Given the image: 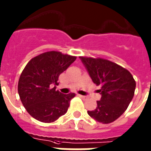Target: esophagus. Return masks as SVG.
Listing matches in <instances>:
<instances>
[{
  "mask_svg": "<svg viewBox=\"0 0 151 151\" xmlns=\"http://www.w3.org/2000/svg\"><path fill=\"white\" fill-rule=\"evenodd\" d=\"M78 96H80L81 98H82V99H86L87 97H86V96H82V95H80V94H78Z\"/></svg>",
  "mask_w": 151,
  "mask_h": 151,
  "instance_id": "1",
  "label": "esophagus"
}]
</instances>
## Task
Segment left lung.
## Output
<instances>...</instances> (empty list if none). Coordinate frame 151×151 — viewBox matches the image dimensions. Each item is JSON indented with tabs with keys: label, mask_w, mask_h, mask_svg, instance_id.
Segmentation results:
<instances>
[{
	"label": "left lung",
	"mask_w": 151,
	"mask_h": 151,
	"mask_svg": "<svg viewBox=\"0 0 151 151\" xmlns=\"http://www.w3.org/2000/svg\"><path fill=\"white\" fill-rule=\"evenodd\" d=\"M96 86L101 87L97 107L88 114L96 121L110 124L119 118L131 103L134 94L135 81L129 71L103 58L79 57Z\"/></svg>",
	"instance_id": "1"
}]
</instances>
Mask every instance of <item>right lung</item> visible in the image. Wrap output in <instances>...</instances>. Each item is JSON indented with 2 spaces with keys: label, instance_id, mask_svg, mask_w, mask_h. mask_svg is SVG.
Returning a JSON list of instances; mask_svg holds the SVG:
<instances>
[{
  "label": "right lung",
  "instance_id": "add662e5",
  "mask_svg": "<svg viewBox=\"0 0 151 151\" xmlns=\"http://www.w3.org/2000/svg\"><path fill=\"white\" fill-rule=\"evenodd\" d=\"M76 58L58 51H49L33 58L26 65L19 77L18 93L33 118L52 123L66 113L75 94H63L55 88L59 75Z\"/></svg>",
  "mask_w": 151,
  "mask_h": 151
}]
</instances>
